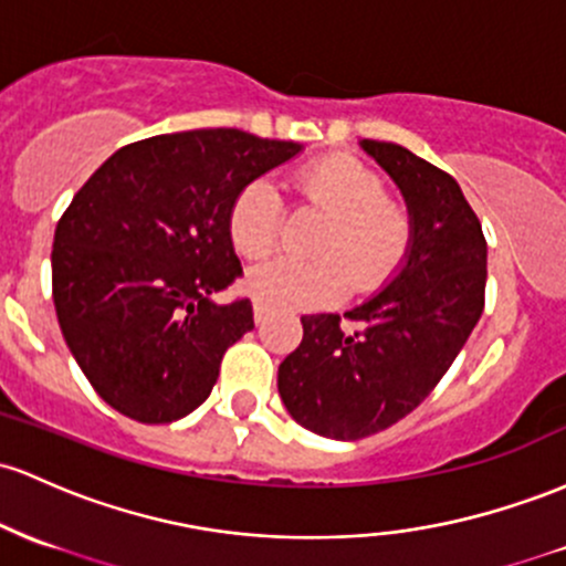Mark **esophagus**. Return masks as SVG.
Masks as SVG:
<instances>
[{"mask_svg":"<svg viewBox=\"0 0 566 566\" xmlns=\"http://www.w3.org/2000/svg\"><path fill=\"white\" fill-rule=\"evenodd\" d=\"M265 322V308L260 303H254V325H263Z\"/></svg>","mask_w":566,"mask_h":566,"instance_id":"34e87169","label":"esophagus"}]
</instances>
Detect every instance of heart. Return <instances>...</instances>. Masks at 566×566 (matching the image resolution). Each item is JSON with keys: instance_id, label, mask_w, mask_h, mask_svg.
Segmentation results:
<instances>
[{"instance_id": "b5f03b06", "label": "heart", "mask_w": 566, "mask_h": 566, "mask_svg": "<svg viewBox=\"0 0 566 566\" xmlns=\"http://www.w3.org/2000/svg\"><path fill=\"white\" fill-rule=\"evenodd\" d=\"M303 203L331 217L316 239L319 260L273 258L247 273L254 303L279 312H314L338 303L352 287L374 293L395 276L411 250V217L389 201L384 179L349 155H331L295 174ZM284 203L269 179H252L235 192L228 212V235L235 252L260 258L273 247Z\"/></svg>"}]
</instances>
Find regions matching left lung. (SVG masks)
I'll return each mask as SVG.
<instances>
[{"label":"left lung","mask_w":566,"mask_h":566,"mask_svg":"<svg viewBox=\"0 0 566 566\" xmlns=\"http://www.w3.org/2000/svg\"><path fill=\"white\" fill-rule=\"evenodd\" d=\"M411 217V250L397 273L346 316H301V346L279 365V395L301 427L359 440L408 416L462 352L483 314L486 239L451 174L392 142L363 139Z\"/></svg>","instance_id":"obj_1"}]
</instances>
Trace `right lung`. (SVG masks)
Here are the masks:
<instances>
[{
  "label": "right lung",
  "instance_id": "right-lung-1",
  "mask_svg": "<svg viewBox=\"0 0 566 566\" xmlns=\"http://www.w3.org/2000/svg\"><path fill=\"white\" fill-rule=\"evenodd\" d=\"M303 153L297 142L196 128L109 155L53 239V303L80 370L142 424L196 411L222 354L254 327L252 303H214L241 276L228 212L235 192Z\"/></svg>",
  "mask_w": 566,
  "mask_h": 566
}]
</instances>
